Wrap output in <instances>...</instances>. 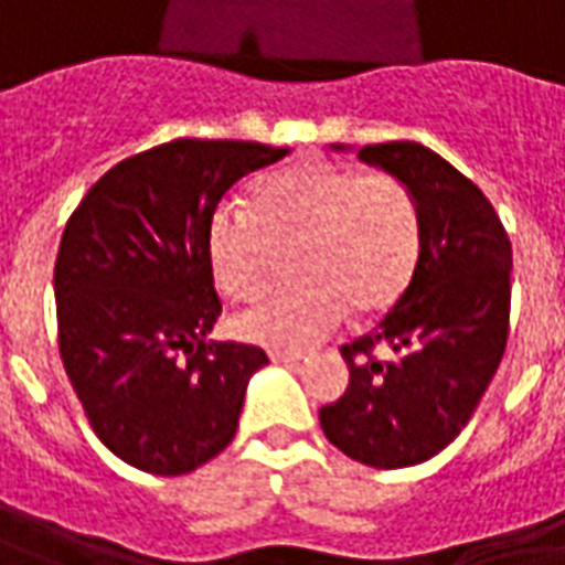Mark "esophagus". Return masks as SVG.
Here are the masks:
<instances>
[{
	"label": "esophagus",
	"mask_w": 565,
	"mask_h": 565,
	"mask_svg": "<svg viewBox=\"0 0 565 565\" xmlns=\"http://www.w3.org/2000/svg\"><path fill=\"white\" fill-rule=\"evenodd\" d=\"M269 358L275 364H299V361H302L299 351H269Z\"/></svg>",
	"instance_id": "esophagus-1"
}]
</instances>
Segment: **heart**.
<instances>
[{"mask_svg": "<svg viewBox=\"0 0 565 565\" xmlns=\"http://www.w3.org/2000/svg\"><path fill=\"white\" fill-rule=\"evenodd\" d=\"M254 214L220 207L207 226V256L220 290L235 302L263 294L290 254L294 287L266 296L235 321L238 337L266 349H306L345 311H388L416 275L419 207L392 173H361L302 161L263 177Z\"/></svg>", "mask_w": 565, "mask_h": 565, "instance_id": "b5f03b06", "label": "heart"}]
</instances>
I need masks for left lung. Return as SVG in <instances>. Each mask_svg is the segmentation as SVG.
I'll return each mask as SVG.
<instances>
[{
    "label": "left lung",
    "mask_w": 565,
    "mask_h": 565,
    "mask_svg": "<svg viewBox=\"0 0 565 565\" xmlns=\"http://www.w3.org/2000/svg\"><path fill=\"white\" fill-rule=\"evenodd\" d=\"M358 159L413 192L422 250L394 309L373 333L342 345L349 388L321 406V428L349 459L392 471L449 447L502 364L511 242L487 195L428 146H364Z\"/></svg>",
    "instance_id": "obj_1"
}]
</instances>
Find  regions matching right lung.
<instances>
[{
	"label": "right lung",
	"mask_w": 565,
	"mask_h": 565,
	"mask_svg": "<svg viewBox=\"0 0 565 565\" xmlns=\"http://www.w3.org/2000/svg\"><path fill=\"white\" fill-rule=\"evenodd\" d=\"M287 149L171 140L118 161L63 228L54 263L57 345L94 434L140 471L180 477L238 431L266 351L214 342L207 256L216 204Z\"/></svg>",
	"instance_id": "1"
}]
</instances>
